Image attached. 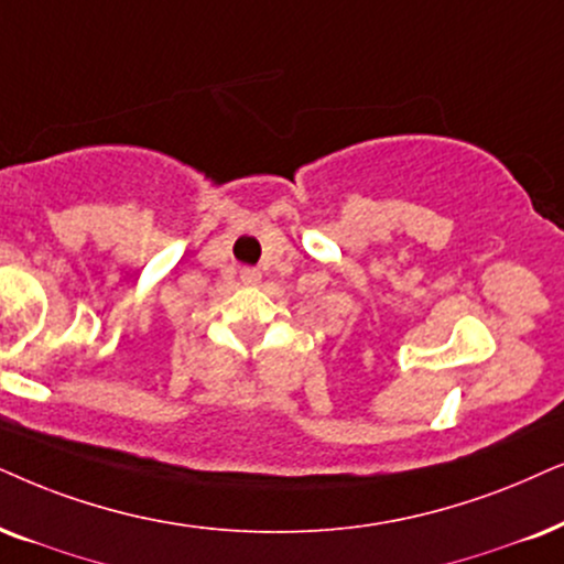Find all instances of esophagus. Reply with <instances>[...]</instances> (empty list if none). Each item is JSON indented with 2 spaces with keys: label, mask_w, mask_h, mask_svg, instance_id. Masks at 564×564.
<instances>
[{
  "label": "esophagus",
  "mask_w": 564,
  "mask_h": 564,
  "mask_svg": "<svg viewBox=\"0 0 564 564\" xmlns=\"http://www.w3.org/2000/svg\"><path fill=\"white\" fill-rule=\"evenodd\" d=\"M239 278H241V283H245V286H258L262 273H260L258 268H245V270H241V273H239Z\"/></svg>",
  "instance_id": "esophagus-1"
}]
</instances>
